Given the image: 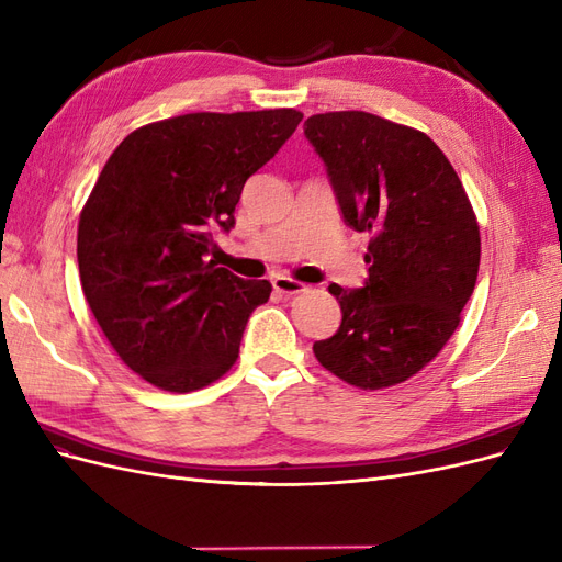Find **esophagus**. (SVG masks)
Instances as JSON below:
<instances>
[{
    "label": "esophagus",
    "mask_w": 562,
    "mask_h": 562,
    "mask_svg": "<svg viewBox=\"0 0 562 562\" xmlns=\"http://www.w3.org/2000/svg\"><path fill=\"white\" fill-rule=\"evenodd\" d=\"M271 285H274V291L281 293V295H300L304 291H310V285H304V283L291 279V277H274Z\"/></svg>",
    "instance_id": "1"
}]
</instances>
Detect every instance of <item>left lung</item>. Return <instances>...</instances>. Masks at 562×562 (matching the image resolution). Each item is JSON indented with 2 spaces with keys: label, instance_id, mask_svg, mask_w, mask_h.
<instances>
[{
  "label": "left lung",
  "instance_id": "1",
  "mask_svg": "<svg viewBox=\"0 0 562 562\" xmlns=\"http://www.w3.org/2000/svg\"><path fill=\"white\" fill-rule=\"evenodd\" d=\"M328 166L345 223L370 236L361 291L330 283L339 330L314 345L318 363L366 391L411 380L462 321L481 265V229L440 147L413 126L345 110L304 122Z\"/></svg>",
  "mask_w": 562,
  "mask_h": 562
}]
</instances>
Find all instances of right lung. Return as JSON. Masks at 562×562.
<instances>
[{"instance_id":"right-lung-1","label":"right lung","mask_w":562,"mask_h":562,"mask_svg":"<svg viewBox=\"0 0 562 562\" xmlns=\"http://www.w3.org/2000/svg\"><path fill=\"white\" fill-rule=\"evenodd\" d=\"M302 112H190L128 133L83 203L81 291L133 372L173 394L209 386L239 359L269 281L206 260L234 225L246 180L291 138Z\"/></svg>"}]
</instances>
